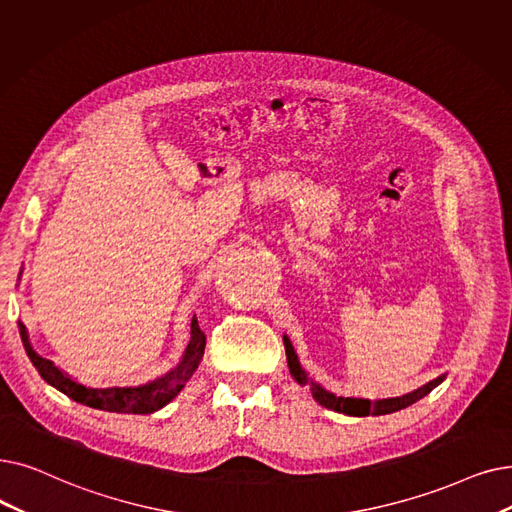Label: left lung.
Segmentation results:
<instances>
[{"mask_svg":"<svg viewBox=\"0 0 512 512\" xmlns=\"http://www.w3.org/2000/svg\"><path fill=\"white\" fill-rule=\"evenodd\" d=\"M284 347H286V362H288V368H291V374L293 379L299 383V385H311V395H314L316 402L328 410H335V412H341V414H347V416H381V414H391V412H397L402 408H408L412 406L414 402H418V399L425 397L427 393H431L446 376H437V379H433L431 383L418 387L416 391L412 393H406L402 397H391V399H379V402H370V399H355V397H337L335 393L326 391L324 387H320L318 383L309 381L305 370L301 368L297 355H295V349L291 345V341H288L284 337Z\"/></svg>","mask_w":512,"mask_h":512,"instance_id":"8db88e82","label":"left lung"}]
</instances>
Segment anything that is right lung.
<instances>
[{
	"label": "right lung",
	"instance_id": "obj_1",
	"mask_svg": "<svg viewBox=\"0 0 512 512\" xmlns=\"http://www.w3.org/2000/svg\"><path fill=\"white\" fill-rule=\"evenodd\" d=\"M20 330V339L22 345H25V351L29 355V360L33 366L39 370L41 379L48 385L56 387L62 391L66 397L75 399V402L90 406L96 410H106V412H121V414H150L157 412L163 406H167L171 399L184 389V385L190 381V376L198 368L203 360L205 353V332L198 326L196 316L192 318L190 326V343L186 347L184 360L180 366H175L171 372H167L161 379L146 383L142 387H110V389H90L75 383L71 376H66L62 370H58L50 360L41 358L39 353L33 351L29 337H27V328L25 324L18 322Z\"/></svg>",
	"mask_w": 512,
	"mask_h": 512
}]
</instances>
